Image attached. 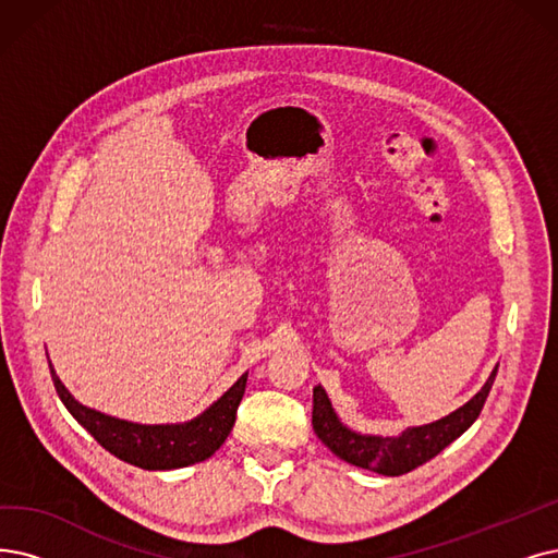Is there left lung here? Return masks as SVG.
<instances>
[{"label":"left lung","instance_id":"left-lung-1","mask_svg":"<svg viewBox=\"0 0 558 558\" xmlns=\"http://www.w3.org/2000/svg\"><path fill=\"white\" fill-rule=\"evenodd\" d=\"M495 377L497 368L487 377V383L470 403H464L453 414L428 423V426L408 428L398 437H373L352 433L339 421L337 412L331 410V403L323 387L314 389V414H311V423H314L318 439L333 456H339L354 466H362V470H371L385 476H400L433 460L439 451L447 449L453 439H458L472 426L485 405V398L489 389H493Z\"/></svg>","mask_w":558,"mask_h":558}]
</instances>
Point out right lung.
I'll use <instances>...</instances> for the list:
<instances>
[{"label":"right lung","mask_w":558,"mask_h":558,"mask_svg":"<svg viewBox=\"0 0 558 558\" xmlns=\"http://www.w3.org/2000/svg\"><path fill=\"white\" fill-rule=\"evenodd\" d=\"M50 373L61 403L94 435L102 449L123 462L150 472L178 470V466H187L210 458L229 437L235 423L238 405L244 396V387H247V373H244L202 416L187 423H175V426H142V423L121 421L84 408L61 385L52 364Z\"/></svg>","instance_id":"obj_1"}]
</instances>
